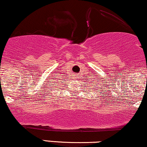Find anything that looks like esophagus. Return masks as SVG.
<instances>
[{
	"mask_svg": "<svg viewBox=\"0 0 147 147\" xmlns=\"http://www.w3.org/2000/svg\"><path fill=\"white\" fill-rule=\"evenodd\" d=\"M76 79H77V78H76Z\"/></svg>",
	"mask_w": 147,
	"mask_h": 147,
	"instance_id": "esophagus-1",
	"label": "esophagus"
}]
</instances>
